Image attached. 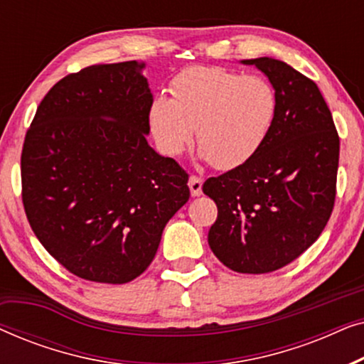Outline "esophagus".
<instances>
[{"label":"esophagus","mask_w":364,"mask_h":364,"mask_svg":"<svg viewBox=\"0 0 364 364\" xmlns=\"http://www.w3.org/2000/svg\"><path fill=\"white\" fill-rule=\"evenodd\" d=\"M202 177L198 176H191L188 178V187H191V193L193 197L202 196Z\"/></svg>","instance_id":"obj_1"}]
</instances>
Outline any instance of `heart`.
Returning a JSON list of instances; mask_svg holds the SVG:
<instances>
[{
    "instance_id": "obj_1",
    "label": "heart",
    "mask_w": 364,
    "mask_h": 364,
    "mask_svg": "<svg viewBox=\"0 0 364 364\" xmlns=\"http://www.w3.org/2000/svg\"><path fill=\"white\" fill-rule=\"evenodd\" d=\"M172 96L154 94L147 126L166 156H178L196 129L200 156L215 168L247 164L263 147L278 112V94L262 76L220 66H192L171 81Z\"/></svg>"
}]
</instances>
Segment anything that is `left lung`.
Masks as SVG:
<instances>
[{
	"mask_svg": "<svg viewBox=\"0 0 364 364\" xmlns=\"http://www.w3.org/2000/svg\"><path fill=\"white\" fill-rule=\"evenodd\" d=\"M242 63L275 87V124L255 157L207 178L202 191L218 208L212 252L230 270L258 275L296 260L321 235L335 207L340 137L311 79L278 59Z\"/></svg>",
	"mask_w": 364,
	"mask_h": 364,
	"instance_id": "left-lung-1",
	"label": "left lung"
}]
</instances>
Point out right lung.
Listing matches in <instances>:
<instances>
[{"instance_id":"obj_1","label":"right lung","mask_w":364,"mask_h":364,"mask_svg":"<svg viewBox=\"0 0 364 364\" xmlns=\"http://www.w3.org/2000/svg\"><path fill=\"white\" fill-rule=\"evenodd\" d=\"M136 61L94 64L54 84L21 152L34 235L68 272L97 283L137 278L188 200V173L147 142L152 94Z\"/></svg>"}]
</instances>
